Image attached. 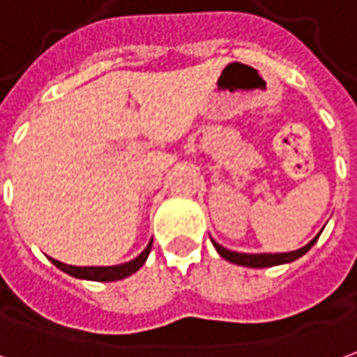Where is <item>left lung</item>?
Masks as SVG:
<instances>
[{
  "label": "left lung",
  "mask_w": 357,
  "mask_h": 357,
  "mask_svg": "<svg viewBox=\"0 0 357 357\" xmlns=\"http://www.w3.org/2000/svg\"><path fill=\"white\" fill-rule=\"evenodd\" d=\"M321 235V233H319ZM319 235L314 237L313 241H309L305 247H301V249L291 250V252H274V255H270V252H260V255H249V252H235V250L225 249V247H221L218 245L215 241H211L213 243V247L215 250L220 252L221 257L225 258V260H229L233 264H239V266H249V268H268V266H278V264H286V262H294L299 257H303L307 250L313 247L317 239H319Z\"/></svg>",
  "instance_id": "1"
}]
</instances>
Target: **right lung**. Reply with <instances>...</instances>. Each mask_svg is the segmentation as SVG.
I'll return each instance as SVG.
<instances>
[{
	"label": "right lung",
	"instance_id": "right-lung-1",
	"mask_svg": "<svg viewBox=\"0 0 357 357\" xmlns=\"http://www.w3.org/2000/svg\"><path fill=\"white\" fill-rule=\"evenodd\" d=\"M151 243L147 245L144 252H139V257H136L130 262H124V264H118V266H70V264H63L56 258H50L52 264L58 266L61 272L70 274L73 278H79V280H93V282H116V280H124V278L132 276L134 272H137L139 268L144 266V262L149 257L151 252Z\"/></svg>",
	"mask_w": 357,
	"mask_h": 357
}]
</instances>
